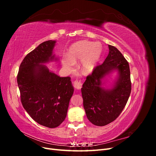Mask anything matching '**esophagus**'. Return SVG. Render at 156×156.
I'll use <instances>...</instances> for the list:
<instances>
[{"instance_id":"34e87169","label":"esophagus","mask_w":156,"mask_h":156,"mask_svg":"<svg viewBox=\"0 0 156 156\" xmlns=\"http://www.w3.org/2000/svg\"><path fill=\"white\" fill-rule=\"evenodd\" d=\"M73 86L76 89L80 90L82 87L81 81H80V80H75V81L73 82Z\"/></svg>"}]
</instances>
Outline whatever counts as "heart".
<instances>
[{
  "label": "heart",
  "mask_w": 156,
  "mask_h": 156,
  "mask_svg": "<svg viewBox=\"0 0 156 156\" xmlns=\"http://www.w3.org/2000/svg\"><path fill=\"white\" fill-rule=\"evenodd\" d=\"M102 54L100 42L81 41L70 47L68 56L62 60V66L68 71L74 69L75 62L81 60L80 67L84 73H90L97 67Z\"/></svg>",
  "instance_id": "1"
}]
</instances>
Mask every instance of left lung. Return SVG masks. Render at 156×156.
<instances>
[{
  "label": "left lung",
  "mask_w": 156,
  "mask_h": 156,
  "mask_svg": "<svg viewBox=\"0 0 156 156\" xmlns=\"http://www.w3.org/2000/svg\"><path fill=\"white\" fill-rule=\"evenodd\" d=\"M108 46L109 52L105 61L87 76L81 88L87 119L98 126H106L117 119L131 90L128 62L115 47ZM115 70L118 72V77L113 87L108 89L103 87V79Z\"/></svg>",
  "instance_id": "1"
}]
</instances>
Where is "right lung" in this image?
<instances>
[{
	"instance_id": "right-lung-1",
	"label": "right lung",
	"mask_w": 156,
	"mask_h": 156,
	"mask_svg": "<svg viewBox=\"0 0 156 156\" xmlns=\"http://www.w3.org/2000/svg\"><path fill=\"white\" fill-rule=\"evenodd\" d=\"M55 44L44 41L28 54L17 78L23 107L37 123L49 128L65 120L74 90L69 77H60L44 64L58 60L53 54Z\"/></svg>"
}]
</instances>
